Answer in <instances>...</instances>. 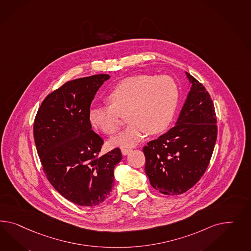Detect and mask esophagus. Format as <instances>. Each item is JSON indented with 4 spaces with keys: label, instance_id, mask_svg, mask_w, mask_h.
<instances>
[{
    "label": "esophagus",
    "instance_id": "obj_1",
    "mask_svg": "<svg viewBox=\"0 0 251 251\" xmlns=\"http://www.w3.org/2000/svg\"><path fill=\"white\" fill-rule=\"evenodd\" d=\"M131 150L129 149H125V148H122V153L123 155H127L128 153H129V151H130Z\"/></svg>",
    "mask_w": 251,
    "mask_h": 251
}]
</instances>
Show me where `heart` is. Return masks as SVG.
Returning a JSON list of instances; mask_svg holds the SVG:
<instances>
[{
  "label": "heart",
  "mask_w": 251,
  "mask_h": 251,
  "mask_svg": "<svg viewBox=\"0 0 251 251\" xmlns=\"http://www.w3.org/2000/svg\"><path fill=\"white\" fill-rule=\"evenodd\" d=\"M110 105L92 106L90 124L105 134L119 129L120 114H126L128 127L112 137V147H133L148 133L158 134L169 127L176 112L179 88L169 75H137L118 83L107 96Z\"/></svg>",
  "instance_id": "obj_1"
}]
</instances>
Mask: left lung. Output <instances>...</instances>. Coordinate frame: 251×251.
Wrapping results in <instances>:
<instances>
[{"instance_id": "1", "label": "left lung", "mask_w": 251, "mask_h": 251, "mask_svg": "<svg viewBox=\"0 0 251 251\" xmlns=\"http://www.w3.org/2000/svg\"><path fill=\"white\" fill-rule=\"evenodd\" d=\"M185 75L191 88L176 126L143 148L150 183L169 196L185 193L200 180L217 141V116L210 95L193 75Z\"/></svg>"}]
</instances>
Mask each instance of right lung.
Segmentation results:
<instances>
[{
  "label": "right lung",
  "mask_w": 251,
  "mask_h": 251,
  "mask_svg": "<svg viewBox=\"0 0 251 251\" xmlns=\"http://www.w3.org/2000/svg\"><path fill=\"white\" fill-rule=\"evenodd\" d=\"M109 77L94 75L67 82L44 100L34 119V143L46 176L62 197L82 206L108 199L122 159L119 148L100 156L103 140L88 119L97 91Z\"/></svg>",
  "instance_id": "obj_1"
}]
</instances>
